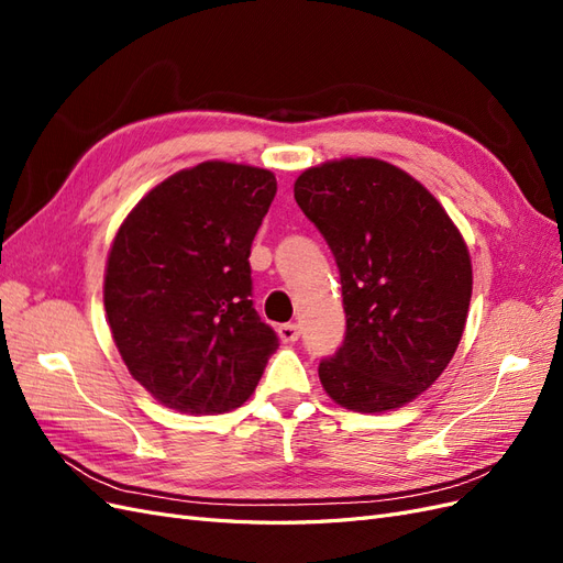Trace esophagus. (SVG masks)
Segmentation results:
<instances>
[{"label":"esophagus","mask_w":563,"mask_h":563,"mask_svg":"<svg viewBox=\"0 0 563 563\" xmlns=\"http://www.w3.org/2000/svg\"><path fill=\"white\" fill-rule=\"evenodd\" d=\"M277 333L282 338V343H296V340L300 338V327L298 323H282Z\"/></svg>","instance_id":"obj_1"}]
</instances>
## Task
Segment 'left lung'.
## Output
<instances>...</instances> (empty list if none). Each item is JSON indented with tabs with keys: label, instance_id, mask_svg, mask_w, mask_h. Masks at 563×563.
Instances as JSON below:
<instances>
[{
	"label": "left lung",
	"instance_id": "obj_1",
	"mask_svg": "<svg viewBox=\"0 0 563 563\" xmlns=\"http://www.w3.org/2000/svg\"><path fill=\"white\" fill-rule=\"evenodd\" d=\"M294 197L343 284L345 340L319 364L327 395L383 413L428 389L457 350L472 263L444 207L401 168L345 157L302 172Z\"/></svg>",
	"mask_w": 563,
	"mask_h": 563
}]
</instances>
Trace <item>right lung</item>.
Masks as SVG:
<instances>
[{
  "label": "right lung",
  "instance_id": "right-lung-1",
  "mask_svg": "<svg viewBox=\"0 0 563 563\" xmlns=\"http://www.w3.org/2000/svg\"><path fill=\"white\" fill-rule=\"evenodd\" d=\"M277 195L267 168L201 162L166 178L119 228L106 314L131 376L168 408L225 413L258 385L279 338L253 310L251 244Z\"/></svg>",
  "mask_w": 563,
  "mask_h": 563
}]
</instances>
